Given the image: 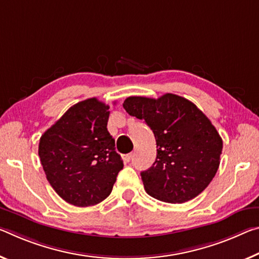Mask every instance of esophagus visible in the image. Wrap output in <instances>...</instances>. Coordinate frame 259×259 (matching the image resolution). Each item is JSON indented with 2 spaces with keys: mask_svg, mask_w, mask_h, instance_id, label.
I'll return each mask as SVG.
<instances>
[{
  "mask_svg": "<svg viewBox=\"0 0 259 259\" xmlns=\"http://www.w3.org/2000/svg\"><path fill=\"white\" fill-rule=\"evenodd\" d=\"M133 157H134V154H133V153H129V154H123V155H122V159L124 160L125 162H129V161H131V159H133Z\"/></svg>",
  "mask_w": 259,
  "mask_h": 259,
  "instance_id": "1",
  "label": "esophagus"
}]
</instances>
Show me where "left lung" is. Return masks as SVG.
I'll return each mask as SVG.
<instances>
[{
	"mask_svg": "<svg viewBox=\"0 0 259 259\" xmlns=\"http://www.w3.org/2000/svg\"><path fill=\"white\" fill-rule=\"evenodd\" d=\"M123 108L144 120L157 142V158L141 173L147 194L166 203L188 202L205 190L220 165L223 139L202 110L183 97H129Z\"/></svg>",
	"mask_w": 259,
	"mask_h": 259,
	"instance_id": "obj_1",
	"label": "left lung"
}]
</instances>
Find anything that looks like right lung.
Masks as SVG:
<instances>
[{"instance_id": "obj_1", "label": "right lung", "mask_w": 259, "mask_h": 259, "mask_svg": "<svg viewBox=\"0 0 259 259\" xmlns=\"http://www.w3.org/2000/svg\"><path fill=\"white\" fill-rule=\"evenodd\" d=\"M108 117L109 106L90 98L69 108L40 138L38 152L48 182L75 206L107 198L123 168L107 130Z\"/></svg>"}]
</instances>
